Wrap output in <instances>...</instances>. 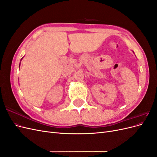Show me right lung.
Listing matches in <instances>:
<instances>
[{"label": "right lung", "mask_w": 157, "mask_h": 157, "mask_svg": "<svg viewBox=\"0 0 157 157\" xmlns=\"http://www.w3.org/2000/svg\"><path fill=\"white\" fill-rule=\"evenodd\" d=\"M22 58H21V59H22Z\"/></svg>", "instance_id": "add662e5"}]
</instances>
